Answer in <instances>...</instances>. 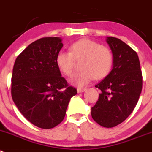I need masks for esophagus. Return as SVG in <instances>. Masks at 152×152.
Returning <instances> with one entry per match:
<instances>
[{
	"mask_svg": "<svg viewBox=\"0 0 152 152\" xmlns=\"http://www.w3.org/2000/svg\"><path fill=\"white\" fill-rule=\"evenodd\" d=\"M86 90V88H83V89H81V88H78V89H77V92H78V93H80V92H85Z\"/></svg>",
	"mask_w": 152,
	"mask_h": 152,
	"instance_id": "1",
	"label": "esophagus"
}]
</instances>
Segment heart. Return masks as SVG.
<instances>
[{
    "label": "heart",
    "instance_id": "heart-1",
    "mask_svg": "<svg viewBox=\"0 0 152 152\" xmlns=\"http://www.w3.org/2000/svg\"><path fill=\"white\" fill-rule=\"evenodd\" d=\"M71 51L60 50L57 56V64L66 75L72 73L75 59H83L82 71L74 74L70 83L77 87H83L94 77L102 79L109 74L113 63V53L107 48L88 39L75 42L71 45Z\"/></svg>",
    "mask_w": 152,
    "mask_h": 152
}]
</instances>
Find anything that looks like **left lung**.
<instances>
[{
	"label": "left lung",
	"instance_id": "obj_1",
	"mask_svg": "<svg viewBox=\"0 0 152 152\" xmlns=\"http://www.w3.org/2000/svg\"><path fill=\"white\" fill-rule=\"evenodd\" d=\"M106 42L113 57L112 70L95 85L102 92L91 115L101 126L113 128L134 110L142 91V77L136 51L115 37H107Z\"/></svg>",
	"mask_w": 152,
	"mask_h": 152
}]
</instances>
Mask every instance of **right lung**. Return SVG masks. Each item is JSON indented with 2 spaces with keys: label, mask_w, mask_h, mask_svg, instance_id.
I'll return each mask as SVG.
<instances>
[{
  "label": "right lung",
  "mask_w": 152,
  "mask_h": 152,
  "mask_svg": "<svg viewBox=\"0 0 152 152\" xmlns=\"http://www.w3.org/2000/svg\"><path fill=\"white\" fill-rule=\"evenodd\" d=\"M60 37H45L29 45L13 66L11 93L21 113L33 125L53 128L66 115L77 89L68 86L57 64Z\"/></svg>",
  "instance_id": "add662e5"
}]
</instances>
